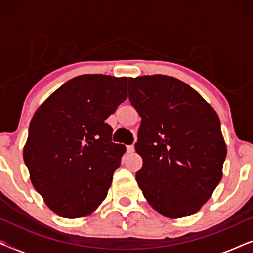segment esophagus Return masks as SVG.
Wrapping results in <instances>:
<instances>
[{
	"label": "esophagus",
	"instance_id": "34e87169",
	"mask_svg": "<svg viewBox=\"0 0 253 253\" xmlns=\"http://www.w3.org/2000/svg\"><path fill=\"white\" fill-rule=\"evenodd\" d=\"M134 152V147L133 146H126V153H133Z\"/></svg>",
	"mask_w": 253,
	"mask_h": 253
}]
</instances>
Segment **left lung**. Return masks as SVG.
<instances>
[{
  "label": "left lung",
  "instance_id": "8db88e82",
  "mask_svg": "<svg viewBox=\"0 0 253 253\" xmlns=\"http://www.w3.org/2000/svg\"><path fill=\"white\" fill-rule=\"evenodd\" d=\"M141 123L136 179L148 204L178 219L202 209L222 178L227 155L219 116L191 86L165 75L129 78Z\"/></svg>",
  "mask_w": 253,
  "mask_h": 253
}]
</instances>
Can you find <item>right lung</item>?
I'll return each instance as SVG.
<instances>
[{
    "mask_svg": "<svg viewBox=\"0 0 253 253\" xmlns=\"http://www.w3.org/2000/svg\"><path fill=\"white\" fill-rule=\"evenodd\" d=\"M126 77L82 75L48 96L31 120L23 158L55 214L91 215L108 193L126 148L105 121L126 99Z\"/></svg>",
    "mask_w": 253,
    "mask_h": 253,
    "instance_id": "1",
    "label": "right lung"
}]
</instances>
